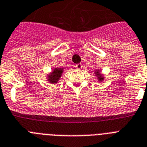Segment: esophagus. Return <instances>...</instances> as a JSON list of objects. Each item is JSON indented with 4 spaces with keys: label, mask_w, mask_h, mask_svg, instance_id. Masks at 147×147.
I'll use <instances>...</instances> for the list:
<instances>
[{
    "label": "esophagus",
    "mask_w": 147,
    "mask_h": 147,
    "mask_svg": "<svg viewBox=\"0 0 147 147\" xmlns=\"http://www.w3.org/2000/svg\"><path fill=\"white\" fill-rule=\"evenodd\" d=\"M76 68L77 69H81L82 68V63H78V64H76Z\"/></svg>",
    "instance_id": "obj_1"
}]
</instances>
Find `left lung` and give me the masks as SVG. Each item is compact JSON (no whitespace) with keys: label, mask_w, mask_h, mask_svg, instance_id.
Returning a JSON list of instances; mask_svg holds the SVG:
<instances>
[{"label":"left lung","mask_w":147,"mask_h":147,"mask_svg":"<svg viewBox=\"0 0 147 147\" xmlns=\"http://www.w3.org/2000/svg\"><path fill=\"white\" fill-rule=\"evenodd\" d=\"M94 74H95V76H96L97 79H98V81L100 82H102V81L104 80V77H103V76H102V74H101L100 70V69L95 70V72H94Z\"/></svg>","instance_id":"8db88e82"}]
</instances>
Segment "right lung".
<instances>
[{"instance_id": "right-lung-1", "label": "right lung", "mask_w": 147, "mask_h": 147, "mask_svg": "<svg viewBox=\"0 0 147 147\" xmlns=\"http://www.w3.org/2000/svg\"><path fill=\"white\" fill-rule=\"evenodd\" d=\"M63 72V68H54L51 73L47 75V81L51 84H56L59 82Z\"/></svg>"}]
</instances>
